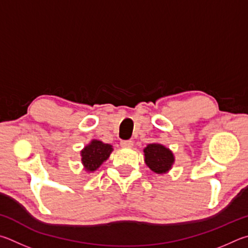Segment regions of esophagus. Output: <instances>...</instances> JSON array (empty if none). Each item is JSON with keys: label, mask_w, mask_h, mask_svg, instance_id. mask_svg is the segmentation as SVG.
Wrapping results in <instances>:
<instances>
[{"label": "esophagus", "mask_w": 248, "mask_h": 248, "mask_svg": "<svg viewBox=\"0 0 248 248\" xmlns=\"http://www.w3.org/2000/svg\"><path fill=\"white\" fill-rule=\"evenodd\" d=\"M133 140H122L121 141V146L122 147H125V148H128V147H132L133 146Z\"/></svg>", "instance_id": "obj_1"}]
</instances>
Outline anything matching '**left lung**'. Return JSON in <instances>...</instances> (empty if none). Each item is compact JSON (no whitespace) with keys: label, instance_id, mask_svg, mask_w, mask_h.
<instances>
[{"label":"left lung","instance_id":"left-lung-1","mask_svg":"<svg viewBox=\"0 0 248 248\" xmlns=\"http://www.w3.org/2000/svg\"><path fill=\"white\" fill-rule=\"evenodd\" d=\"M144 154L147 167L157 174L167 173L174 163L172 151L161 144H149L144 149Z\"/></svg>","mask_w":248,"mask_h":248}]
</instances>
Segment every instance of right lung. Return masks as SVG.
I'll return each instance as SVG.
<instances>
[{
  "mask_svg": "<svg viewBox=\"0 0 248 248\" xmlns=\"http://www.w3.org/2000/svg\"><path fill=\"white\" fill-rule=\"evenodd\" d=\"M113 148L111 145L93 140L80 151L81 163L87 172H94L110 157Z\"/></svg>",
  "mask_w": 248,
  "mask_h": 248,
  "instance_id": "1",
  "label": "right lung"
}]
</instances>
